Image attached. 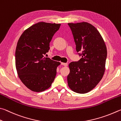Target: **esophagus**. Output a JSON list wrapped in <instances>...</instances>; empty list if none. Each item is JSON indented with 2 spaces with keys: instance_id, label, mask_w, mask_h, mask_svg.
<instances>
[{
  "instance_id": "obj_1",
  "label": "esophagus",
  "mask_w": 121,
  "mask_h": 121,
  "mask_svg": "<svg viewBox=\"0 0 121 121\" xmlns=\"http://www.w3.org/2000/svg\"><path fill=\"white\" fill-rule=\"evenodd\" d=\"M61 64H62V65H63V66H67V63H61Z\"/></svg>"
}]
</instances>
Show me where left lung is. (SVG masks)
<instances>
[{
	"label": "left lung",
	"instance_id": "8db88e82",
	"mask_svg": "<svg viewBox=\"0 0 121 121\" xmlns=\"http://www.w3.org/2000/svg\"><path fill=\"white\" fill-rule=\"evenodd\" d=\"M74 40L76 50L82 58L69 63L67 82L72 90L86 94L96 86L104 74L107 49L95 26L87 22L68 23Z\"/></svg>",
	"mask_w": 121,
	"mask_h": 121
}]
</instances>
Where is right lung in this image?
Returning a JSON list of instances; mask_svg holds the SVG:
<instances>
[{
  "label": "right lung",
  "mask_w": 121,
  "mask_h": 121,
  "mask_svg": "<svg viewBox=\"0 0 121 121\" xmlns=\"http://www.w3.org/2000/svg\"><path fill=\"white\" fill-rule=\"evenodd\" d=\"M60 24L39 22L24 31L15 51V65L18 77L29 89L41 92L47 89L56 77L60 63L44 57L49 43Z\"/></svg>",
  "instance_id": "right-lung-1"
}]
</instances>
